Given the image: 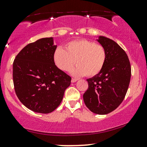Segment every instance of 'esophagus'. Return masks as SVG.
I'll list each match as a JSON object with an SVG mask.
<instances>
[{"label": "esophagus", "instance_id": "1", "mask_svg": "<svg viewBox=\"0 0 147 147\" xmlns=\"http://www.w3.org/2000/svg\"><path fill=\"white\" fill-rule=\"evenodd\" d=\"M78 80H79V79H77V78H72L71 82L72 83H75V82H76V81H77Z\"/></svg>", "mask_w": 147, "mask_h": 147}]
</instances>
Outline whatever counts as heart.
Masks as SVG:
<instances>
[{
    "label": "heart",
    "instance_id": "1",
    "mask_svg": "<svg viewBox=\"0 0 147 147\" xmlns=\"http://www.w3.org/2000/svg\"><path fill=\"white\" fill-rule=\"evenodd\" d=\"M106 58L105 48L86 39L68 42L66 50L57 47L53 55L55 63L62 71H69L76 61L77 66L70 71L76 77L85 75L94 77L98 75L103 68Z\"/></svg>",
    "mask_w": 147,
    "mask_h": 147
}]
</instances>
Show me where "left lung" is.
I'll list each match as a JSON object with an SVG mask.
<instances>
[{
    "label": "left lung",
    "mask_w": 147,
    "mask_h": 147,
    "mask_svg": "<svg viewBox=\"0 0 147 147\" xmlns=\"http://www.w3.org/2000/svg\"><path fill=\"white\" fill-rule=\"evenodd\" d=\"M96 41L105 48L107 58L101 71L87 79L88 88L83 97L92 112L104 115L116 109L124 100L130 82L131 65L126 53L114 40L98 36Z\"/></svg>",
    "instance_id": "left-lung-1"
}]
</instances>
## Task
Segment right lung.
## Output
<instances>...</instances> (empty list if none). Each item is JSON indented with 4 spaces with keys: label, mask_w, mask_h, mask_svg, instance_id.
<instances>
[{
    "label": "right lung",
    "mask_w": 147,
    "mask_h": 147,
    "mask_svg": "<svg viewBox=\"0 0 147 147\" xmlns=\"http://www.w3.org/2000/svg\"><path fill=\"white\" fill-rule=\"evenodd\" d=\"M53 38H42L24 47L13 63L14 89L28 109L49 114L61 103L71 77L56 66Z\"/></svg>",
    "instance_id": "1"
}]
</instances>
